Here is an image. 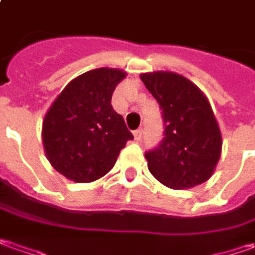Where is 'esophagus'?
I'll return each instance as SVG.
<instances>
[{
	"label": "esophagus",
	"instance_id": "obj_1",
	"mask_svg": "<svg viewBox=\"0 0 255 255\" xmlns=\"http://www.w3.org/2000/svg\"><path fill=\"white\" fill-rule=\"evenodd\" d=\"M141 136H142V129L139 128V129H136L134 131V138H135V141H139L141 139Z\"/></svg>",
	"mask_w": 255,
	"mask_h": 255
}]
</instances>
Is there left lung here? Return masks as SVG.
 <instances>
[{"instance_id":"1","label":"left lung","mask_w":255,"mask_h":255,"mask_svg":"<svg viewBox=\"0 0 255 255\" xmlns=\"http://www.w3.org/2000/svg\"><path fill=\"white\" fill-rule=\"evenodd\" d=\"M141 80L158 101L165 127L161 144L145 152L149 172L171 189L206 182L222 154L220 128L206 96L173 72L142 73Z\"/></svg>"}]
</instances>
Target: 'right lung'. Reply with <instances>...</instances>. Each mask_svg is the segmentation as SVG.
<instances>
[{"label": "right lung", "instance_id": "1", "mask_svg": "<svg viewBox=\"0 0 255 255\" xmlns=\"http://www.w3.org/2000/svg\"><path fill=\"white\" fill-rule=\"evenodd\" d=\"M126 76L109 67L86 72L67 84L46 113L42 124L45 154L67 179H100L134 138L111 106L113 92Z\"/></svg>", "mask_w": 255, "mask_h": 255}]
</instances>
